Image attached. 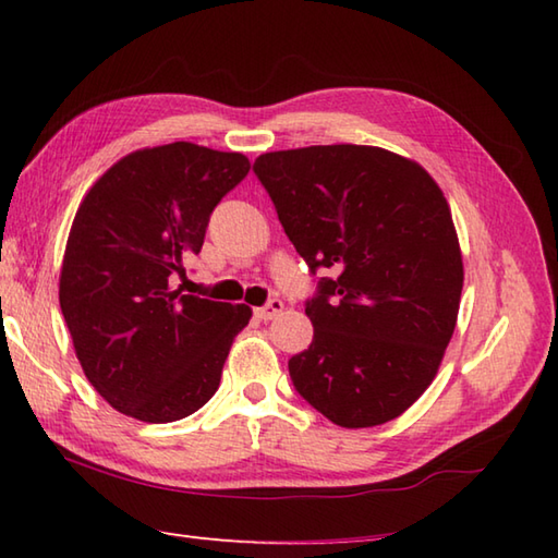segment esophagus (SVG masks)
Returning <instances> with one entry per match:
<instances>
[{
  "mask_svg": "<svg viewBox=\"0 0 558 558\" xmlns=\"http://www.w3.org/2000/svg\"><path fill=\"white\" fill-rule=\"evenodd\" d=\"M283 311V303L279 299H271L267 305H263V308H255V317L257 320H275V317Z\"/></svg>",
  "mask_w": 558,
  "mask_h": 558,
  "instance_id": "34e87169",
  "label": "esophagus"
}]
</instances>
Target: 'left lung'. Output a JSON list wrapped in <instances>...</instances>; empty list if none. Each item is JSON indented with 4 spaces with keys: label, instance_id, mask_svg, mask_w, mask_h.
Segmentation results:
<instances>
[{
    "label": "left lung",
    "instance_id": "8db88e82",
    "mask_svg": "<svg viewBox=\"0 0 558 558\" xmlns=\"http://www.w3.org/2000/svg\"><path fill=\"white\" fill-rule=\"evenodd\" d=\"M311 271L313 344L291 356L293 388L344 428L407 412L436 378L454 332L462 255L426 170L378 146L263 154L253 166Z\"/></svg>",
    "mask_w": 558,
    "mask_h": 558
}]
</instances>
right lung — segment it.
<instances>
[{"mask_svg":"<svg viewBox=\"0 0 558 558\" xmlns=\"http://www.w3.org/2000/svg\"><path fill=\"white\" fill-rule=\"evenodd\" d=\"M247 170L243 154L173 142L120 158L78 204L60 308L88 383L118 412L168 424L219 390L253 311L170 283L199 255L214 207Z\"/></svg>","mask_w":558,"mask_h":558,"instance_id":"obj_1","label":"right lung"}]
</instances>
